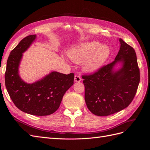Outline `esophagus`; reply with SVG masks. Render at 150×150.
Returning a JSON list of instances; mask_svg holds the SVG:
<instances>
[{"instance_id":"esophagus-1","label":"esophagus","mask_w":150,"mask_h":150,"mask_svg":"<svg viewBox=\"0 0 150 150\" xmlns=\"http://www.w3.org/2000/svg\"><path fill=\"white\" fill-rule=\"evenodd\" d=\"M81 77L79 76H78V75H76L74 76V82H81Z\"/></svg>"}]
</instances>
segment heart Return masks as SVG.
Returning <instances> with one entry per match:
<instances>
[{"label": "heart", "instance_id": "heart-1", "mask_svg": "<svg viewBox=\"0 0 150 150\" xmlns=\"http://www.w3.org/2000/svg\"><path fill=\"white\" fill-rule=\"evenodd\" d=\"M106 45L97 41L81 43L72 47L69 51L71 59L78 64L84 62L83 69L88 73H94L103 66L110 56Z\"/></svg>", "mask_w": 150, "mask_h": 150}]
</instances>
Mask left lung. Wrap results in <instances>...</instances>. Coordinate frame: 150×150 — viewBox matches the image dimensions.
Here are the masks:
<instances>
[{"mask_svg": "<svg viewBox=\"0 0 150 150\" xmlns=\"http://www.w3.org/2000/svg\"><path fill=\"white\" fill-rule=\"evenodd\" d=\"M120 48L115 61L91 75H84L85 101L93 114L104 116L128 107L138 87L140 74L134 49L119 39ZM117 64L119 69L115 67Z\"/></svg>", "mask_w": 150, "mask_h": 150, "instance_id": "1", "label": "left lung"}]
</instances>
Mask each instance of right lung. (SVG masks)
<instances>
[{
    "mask_svg": "<svg viewBox=\"0 0 150 150\" xmlns=\"http://www.w3.org/2000/svg\"><path fill=\"white\" fill-rule=\"evenodd\" d=\"M36 38L35 34L27 36L11 52L7 62L5 83L12 101L20 110L32 115L47 116L59 107L64 94L74 84V74L52 71L33 83L22 80L19 74L22 53Z\"/></svg>",
    "mask_w": 150,
    "mask_h": 150,
    "instance_id": "right-lung-1",
    "label": "right lung"
}]
</instances>
